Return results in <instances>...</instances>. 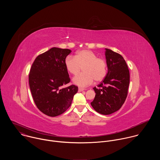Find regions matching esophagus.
<instances>
[{
  "instance_id": "esophagus-1",
  "label": "esophagus",
  "mask_w": 160,
  "mask_h": 160,
  "mask_svg": "<svg viewBox=\"0 0 160 160\" xmlns=\"http://www.w3.org/2000/svg\"><path fill=\"white\" fill-rule=\"evenodd\" d=\"M85 89L83 88H78V92H82V91L85 90Z\"/></svg>"
}]
</instances>
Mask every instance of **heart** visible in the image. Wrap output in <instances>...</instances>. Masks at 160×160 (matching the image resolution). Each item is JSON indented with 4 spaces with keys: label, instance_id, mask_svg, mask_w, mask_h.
<instances>
[{
    "label": "heart",
    "instance_id": "heart-1",
    "mask_svg": "<svg viewBox=\"0 0 160 160\" xmlns=\"http://www.w3.org/2000/svg\"><path fill=\"white\" fill-rule=\"evenodd\" d=\"M64 64L67 71L73 75H78L83 68V73L73 78V83L82 87L91 85L94 80L98 82L102 81L107 72L106 61L87 49L78 51L75 57L68 56Z\"/></svg>",
    "mask_w": 160,
    "mask_h": 160
}]
</instances>
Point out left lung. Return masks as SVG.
<instances>
[{"mask_svg":"<svg viewBox=\"0 0 160 160\" xmlns=\"http://www.w3.org/2000/svg\"><path fill=\"white\" fill-rule=\"evenodd\" d=\"M108 73L102 82L94 87L96 96L91 106L99 113L108 115L119 110L128 94L130 73L123 58L105 49Z\"/></svg>","mask_w":160,"mask_h":160,"instance_id":"8db88e82","label":"left lung"}]
</instances>
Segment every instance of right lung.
I'll return each instance as SVG.
<instances>
[{
	"instance_id": "obj_1",
	"label": "right lung",
	"mask_w": 160,
	"mask_h": 160,
	"mask_svg": "<svg viewBox=\"0 0 160 160\" xmlns=\"http://www.w3.org/2000/svg\"><path fill=\"white\" fill-rule=\"evenodd\" d=\"M71 50L52 48L38 56L29 74V85L33 101L45 115L54 117L69 108L78 87L72 85L63 88L70 82L64 61Z\"/></svg>"
}]
</instances>
